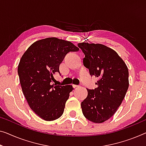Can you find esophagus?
<instances>
[{"label": "esophagus", "mask_w": 146, "mask_h": 146, "mask_svg": "<svg viewBox=\"0 0 146 146\" xmlns=\"http://www.w3.org/2000/svg\"><path fill=\"white\" fill-rule=\"evenodd\" d=\"M73 88H77V87H79V86L75 85V84H73Z\"/></svg>", "instance_id": "obj_1"}]
</instances>
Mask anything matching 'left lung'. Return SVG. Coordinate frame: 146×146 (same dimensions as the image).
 Returning a JSON list of instances; mask_svg holds the SVG:
<instances>
[{
  "label": "left lung",
  "instance_id": "left-lung-1",
  "mask_svg": "<svg viewBox=\"0 0 146 146\" xmlns=\"http://www.w3.org/2000/svg\"><path fill=\"white\" fill-rule=\"evenodd\" d=\"M84 54L83 65L91 76L98 78V87L89 90L81 102L82 113L88 120L101 123L110 119L123 102L129 86V70L114 50L102 44L80 42Z\"/></svg>",
  "mask_w": 146,
  "mask_h": 146
}]
</instances>
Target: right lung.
<instances>
[{"mask_svg": "<svg viewBox=\"0 0 146 146\" xmlns=\"http://www.w3.org/2000/svg\"><path fill=\"white\" fill-rule=\"evenodd\" d=\"M78 50L70 41L49 37L33 43L21 56L17 67L21 89L30 108L41 119L53 121L64 113L73 88L52 81L66 54Z\"/></svg>", "mask_w": 146, "mask_h": 146, "instance_id": "obj_1", "label": "right lung"}]
</instances>
